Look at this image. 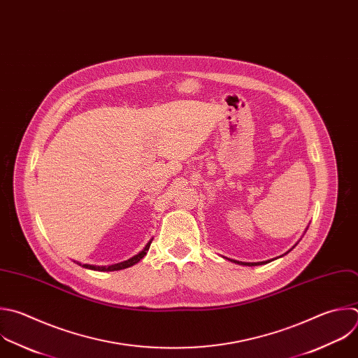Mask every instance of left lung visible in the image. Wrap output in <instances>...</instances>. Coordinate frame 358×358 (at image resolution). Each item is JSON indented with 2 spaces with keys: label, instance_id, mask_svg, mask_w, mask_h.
<instances>
[{
  "label": "left lung",
  "instance_id": "1",
  "mask_svg": "<svg viewBox=\"0 0 358 358\" xmlns=\"http://www.w3.org/2000/svg\"><path fill=\"white\" fill-rule=\"evenodd\" d=\"M306 229H308V227H306ZM305 231H306V230H305ZM296 245H298V243H296ZM296 245H295V246H296ZM295 246H292V249H294ZM292 249H289L287 253H289ZM287 253H285V255H287ZM282 256H284V255H282ZM282 256H280V257H282ZM280 257H275V259H280ZM227 260H230V259H227ZM273 260H274V259H271V260H267V262H259V263H245V262H237V260H230V262H233L234 264H239V266H249V267H253V266H262V264H267V263H270V262H273Z\"/></svg>",
  "mask_w": 358,
  "mask_h": 358
}]
</instances>
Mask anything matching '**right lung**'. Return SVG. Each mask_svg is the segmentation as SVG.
Masks as SVG:
<instances>
[{
    "instance_id": "right-lung-1",
    "label": "right lung",
    "mask_w": 358,
    "mask_h": 358,
    "mask_svg": "<svg viewBox=\"0 0 358 358\" xmlns=\"http://www.w3.org/2000/svg\"><path fill=\"white\" fill-rule=\"evenodd\" d=\"M152 241H153V239L149 241V243L145 246V249H143L142 252H139L136 256H134V257H131V259H128V260H125V262H122V263H116V264H112V266H92V264H81V263H78V262H76V263H77L78 266L84 267V268L94 270V271H119V270H124V268H128V267L135 266L136 263H139V262L148 255L149 248H150V245H152Z\"/></svg>"
}]
</instances>
